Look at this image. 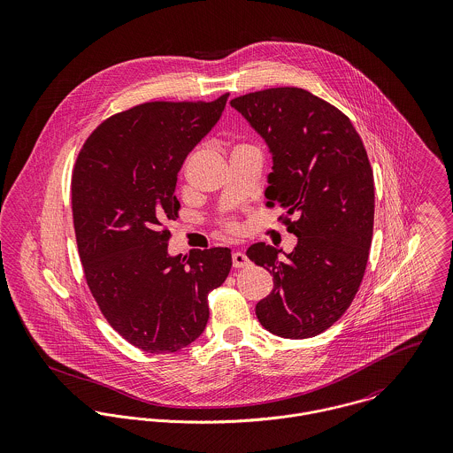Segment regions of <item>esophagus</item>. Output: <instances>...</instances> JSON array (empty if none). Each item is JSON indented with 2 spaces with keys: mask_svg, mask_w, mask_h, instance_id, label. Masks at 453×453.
Listing matches in <instances>:
<instances>
[{
  "mask_svg": "<svg viewBox=\"0 0 453 453\" xmlns=\"http://www.w3.org/2000/svg\"><path fill=\"white\" fill-rule=\"evenodd\" d=\"M232 265H234L235 268H244V266L250 265V258H248L244 253L235 251V253L232 255Z\"/></svg>",
  "mask_w": 453,
  "mask_h": 453,
  "instance_id": "34e87169",
  "label": "esophagus"
}]
</instances>
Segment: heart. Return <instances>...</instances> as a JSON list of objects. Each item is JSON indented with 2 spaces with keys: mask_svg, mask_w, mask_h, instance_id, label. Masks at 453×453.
<instances>
[{
  "mask_svg": "<svg viewBox=\"0 0 453 453\" xmlns=\"http://www.w3.org/2000/svg\"><path fill=\"white\" fill-rule=\"evenodd\" d=\"M223 228H225V232H226V234H230V235L237 234V230H239L237 223H234V221H226V223L223 225Z\"/></svg>",
  "mask_w": 453,
  "mask_h": 453,
  "instance_id": "1",
  "label": "heart"
}]
</instances>
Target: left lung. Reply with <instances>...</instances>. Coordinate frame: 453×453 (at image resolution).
<instances>
[{"instance_id": "8db88e82", "label": "left lung", "mask_w": 453, "mask_h": 453, "mask_svg": "<svg viewBox=\"0 0 453 453\" xmlns=\"http://www.w3.org/2000/svg\"><path fill=\"white\" fill-rule=\"evenodd\" d=\"M230 104L268 144L266 205L286 209L279 219L298 237L284 259L265 242L246 253L273 277L258 321L282 338L316 336L350 307L366 270L375 216L368 153L349 117L309 90L266 88Z\"/></svg>"}]
</instances>
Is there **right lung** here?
<instances>
[{"mask_svg": "<svg viewBox=\"0 0 453 453\" xmlns=\"http://www.w3.org/2000/svg\"><path fill=\"white\" fill-rule=\"evenodd\" d=\"M214 101H151L104 120L71 180L73 225L87 286L110 326L151 354L178 352L209 319L207 295L232 268L228 248L169 257L178 173L219 120Z\"/></svg>", "mask_w": 453, "mask_h": 453, "instance_id": "add662e5", "label": "right lung"}]
</instances>
